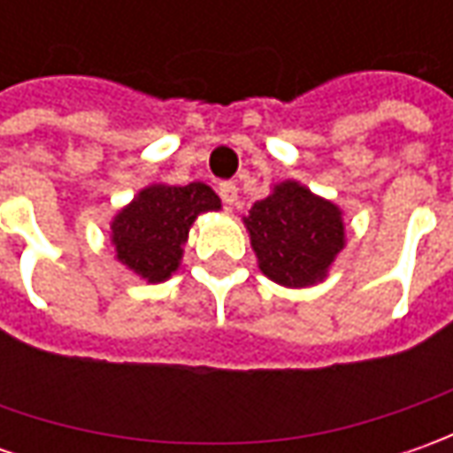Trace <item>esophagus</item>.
<instances>
[{
	"label": "esophagus",
	"mask_w": 453,
	"mask_h": 453,
	"mask_svg": "<svg viewBox=\"0 0 453 453\" xmlns=\"http://www.w3.org/2000/svg\"><path fill=\"white\" fill-rule=\"evenodd\" d=\"M236 194H239L236 183H232V181H221V183H219V196H221V201H224L226 206H234Z\"/></svg>",
	"instance_id": "1"
}]
</instances>
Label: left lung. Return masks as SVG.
I'll use <instances>...</instances> for the list:
<instances>
[{"label": "left lung", "mask_w": 453, "mask_h": 453, "mask_svg": "<svg viewBox=\"0 0 453 453\" xmlns=\"http://www.w3.org/2000/svg\"><path fill=\"white\" fill-rule=\"evenodd\" d=\"M259 270L285 288H310L327 277L345 247L342 211L307 186L282 181L244 217Z\"/></svg>", "instance_id": "left-lung-1"}]
</instances>
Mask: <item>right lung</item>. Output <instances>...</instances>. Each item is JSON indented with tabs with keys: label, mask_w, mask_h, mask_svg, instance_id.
Masks as SVG:
<instances>
[{
	"label": "right lung",
	"mask_w": 453,
	"mask_h": 453,
	"mask_svg": "<svg viewBox=\"0 0 453 453\" xmlns=\"http://www.w3.org/2000/svg\"><path fill=\"white\" fill-rule=\"evenodd\" d=\"M217 209L221 201L206 183H150L113 217L111 242L118 262L150 285L164 282L181 265L191 224L203 211Z\"/></svg>",
	"instance_id": "right-lung-1"
}]
</instances>
